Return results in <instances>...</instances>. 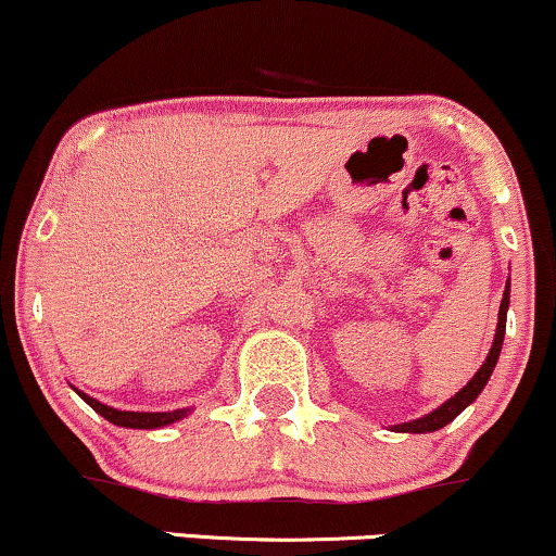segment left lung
<instances>
[{
	"instance_id": "left-lung-1",
	"label": "left lung",
	"mask_w": 556,
	"mask_h": 556,
	"mask_svg": "<svg viewBox=\"0 0 556 556\" xmlns=\"http://www.w3.org/2000/svg\"><path fill=\"white\" fill-rule=\"evenodd\" d=\"M508 307H510V279H508V282H505L501 313H497V328H495L493 346H490V354H488V359L482 362V367L475 371V377L469 379L465 388L456 392L454 397H448L444 405H439V407H435V410L428 413V416L416 418V420H407V424L392 426V431H397V433H433V431H439V428H444L446 424H452V420L459 416V413L465 410L467 405H472L475 400L480 397V392L484 390V384H488L490 375H493L497 359H501V349H503V339H505V318H508Z\"/></svg>"
}]
</instances>
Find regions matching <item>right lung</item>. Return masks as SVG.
Segmentation results:
<instances>
[{"label":"right lung","instance_id":"obj_1","mask_svg":"<svg viewBox=\"0 0 556 556\" xmlns=\"http://www.w3.org/2000/svg\"><path fill=\"white\" fill-rule=\"evenodd\" d=\"M76 390V388H74ZM76 395H79L84 403H87L91 410L100 413L102 418H108L110 424L115 426H123V428H143V431H151V428H164V426H172L177 424V420L187 418L189 413L194 410V407H177V410H166V413H138V410H117V407H110L100 403V400L89 397L87 392L76 390Z\"/></svg>","mask_w":556,"mask_h":556}]
</instances>
